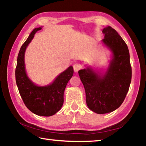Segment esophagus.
<instances>
[{"instance_id":"1","label":"esophagus","mask_w":146,"mask_h":146,"mask_svg":"<svg viewBox=\"0 0 146 146\" xmlns=\"http://www.w3.org/2000/svg\"><path fill=\"white\" fill-rule=\"evenodd\" d=\"M81 68H82V66L79 63H76L73 65V70L75 71V72H78V70H80Z\"/></svg>"}]
</instances>
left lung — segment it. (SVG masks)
<instances>
[{"mask_svg": "<svg viewBox=\"0 0 146 146\" xmlns=\"http://www.w3.org/2000/svg\"><path fill=\"white\" fill-rule=\"evenodd\" d=\"M104 44L113 53L107 71L104 75L91 68L78 71L86 91L88 107L98 114L112 112L122 104L131 81V66L127 44L111 27L104 28Z\"/></svg>", "mask_w": 146, "mask_h": 146, "instance_id": "left-lung-1", "label": "left lung"}]
</instances>
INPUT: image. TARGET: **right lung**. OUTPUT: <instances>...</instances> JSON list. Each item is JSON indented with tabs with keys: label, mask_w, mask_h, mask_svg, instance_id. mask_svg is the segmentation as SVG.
I'll use <instances>...</instances> for the list:
<instances>
[{
	"label": "right lung",
	"mask_w": 146,
	"mask_h": 146,
	"mask_svg": "<svg viewBox=\"0 0 146 146\" xmlns=\"http://www.w3.org/2000/svg\"><path fill=\"white\" fill-rule=\"evenodd\" d=\"M41 29L35 28L21 46L17 57L15 78L20 95L28 110L34 114L49 117L58 112L63 105L64 90L73 75V68L70 66L48 86H38L31 82L26 73L24 54L34 35Z\"/></svg>",
	"instance_id": "obj_1"
}]
</instances>
